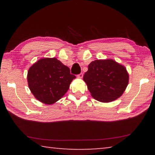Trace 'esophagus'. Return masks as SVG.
Wrapping results in <instances>:
<instances>
[{"label": "esophagus", "mask_w": 155, "mask_h": 155, "mask_svg": "<svg viewBox=\"0 0 155 155\" xmlns=\"http://www.w3.org/2000/svg\"><path fill=\"white\" fill-rule=\"evenodd\" d=\"M77 77H78V78H82L83 77V73H81V74H78Z\"/></svg>", "instance_id": "34e87169"}]
</instances>
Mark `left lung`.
Returning <instances> with one entry per match:
<instances>
[{"label":"left lung","mask_w":155,"mask_h":155,"mask_svg":"<svg viewBox=\"0 0 155 155\" xmlns=\"http://www.w3.org/2000/svg\"><path fill=\"white\" fill-rule=\"evenodd\" d=\"M83 81L94 99L110 103L124 92L129 75L127 68L114 59H98L89 64Z\"/></svg>","instance_id":"8db88e82"}]
</instances>
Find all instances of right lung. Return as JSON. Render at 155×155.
I'll return each mask as SVG.
<instances>
[{"label":"right lung","mask_w":155,"mask_h":155,"mask_svg":"<svg viewBox=\"0 0 155 155\" xmlns=\"http://www.w3.org/2000/svg\"><path fill=\"white\" fill-rule=\"evenodd\" d=\"M70 68L57 58H41L33 64L27 74L28 85L41 103L52 104L61 99L75 78Z\"/></svg>","instance_id":"right-lung-1"}]
</instances>
